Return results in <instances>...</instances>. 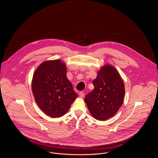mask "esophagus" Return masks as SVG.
I'll return each mask as SVG.
<instances>
[{
    "mask_svg": "<svg viewBox=\"0 0 158 158\" xmlns=\"http://www.w3.org/2000/svg\"><path fill=\"white\" fill-rule=\"evenodd\" d=\"M79 95H80V97L81 98H83V97H84V95H85V94H84L83 92H80L79 93Z\"/></svg>",
    "mask_w": 158,
    "mask_h": 158,
    "instance_id": "1",
    "label": "esophagus"
}]
</instances>
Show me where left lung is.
<instances>
[{
  "mask_svg": "<svg viewBox=\"0 0 158 158\" xmlns=\"http://www.w3.org/2000/svg\"><path fill=\"white\" fill-rule=\"evenodd\" d=\"M94 89L85 98L91 115L103 121L113 117L123 102L125 85L113 66L106 64L100 68L93 81Z\"/></svg>",
  "mask_w": 158,
  "mask_h": 158,
  "instance_id": "8db88e82",
  "label": "left lung"
}]
</instances>
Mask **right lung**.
Masks as SVG:
<instances>
[{
  "instance_id": "add662e5",
  "label": "right lung",
  "mask_w": 158,
  "mask_h": 158,
  "mask_svg": "<svg viewBox=\"0 0 158 158\" xmlns=\"http://www.w3.org/2000/svg\"><path fill=\"white\" fill-rule=\"evenodd\" d=\"M66 73V64L54 60L42 63L33 73L31 89L35 100L42 111L50 117L63 116L78 97Z\"/></svg>"
}]
</instances>
